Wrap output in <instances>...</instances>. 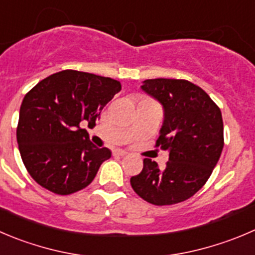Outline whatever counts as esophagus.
<instances>
[{
	"instance_id": "obj_1",
	"label": "esophagus",
	"mask_w": 255,
	"mask_h": 255,
	"mask_svg": "<svg viewBox=\"0 0 255 255\" xmlns=\"http://www.w3.org/2000/svg\"><path fill=\"white\" fill-rule=\"evenodd\" d=\"M114 155L125 156V155H128V151H125V150H121V149H116V150H114Z\"/></svg>"
}]
</instances>
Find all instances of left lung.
Returning <instances> with one entry per match:
<instances>
[{"label": "left lung", "mask_w": 255, "mask_h": 255, "mask_svg": "<svg viewBox=\"0 0 255 255\" xmlns=\"http://www.w3.org/2000/svg\"><path fill=\"white\" fill-rule=\"evenodd\" d=\"M142 91L164 108V123L156 146L169 151L159 169L144 159L139 175L130 179L135 193L154 205L181 203L203 188L224 146L222 111L210 96L186 80H145Z\"/></svg>", "instance_id": "8db88e82"}]
</instances>
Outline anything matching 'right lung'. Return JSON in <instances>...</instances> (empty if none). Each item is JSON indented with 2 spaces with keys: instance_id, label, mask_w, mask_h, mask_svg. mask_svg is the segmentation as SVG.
Masks as SVG:
<instances>
[{
  "instance_id": "right-lung-1",
  "label": "right lung",
  "mask_w": 255,
  "mask_h": 255,
  "mask_svg": "<svg viewBox=\"0 0 255 255\" xmlns=\"http://www.w3.org/2000/svg\"><path fill=\"white\" fill-rule=\"evenodd\" d=\"M121 90L110 77L64 70L38 82L23 98L17 125L21 157L33 180L59 195L86 188L105 160L80 124H95L104 106Z\"/></svg>"
}]
</instances>
